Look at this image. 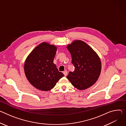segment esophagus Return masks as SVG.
I'll return each mask as SVG.
<instances>
[{
    "instance_id": "1",
    "label": "esophagus",
    "mask_w": 126,
    "mask_h": 126,
    "mask_svg": "<svg viewBox=\"0 0 126 126\" xmlns=\"http://www.w3.org/2000/svg\"><path fill=\"white\" fill-rule=\"evenodd\" d=\"M63 74H64V76H66L67 75V74H68V73H67V72L66 71H65L63 72Z\"/></svg>"
}]
</instances>
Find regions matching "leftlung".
<instances>
[{"instance_id":"obj_1","label":"left lung","mask_w":126,"mask_h":126,"mask_svg":"<svg viewBox=\"0 0 126 126\" xmlns=\"http://www.w3.org/2000/svg\"><path fill=\"white\" fill-rule=\"evenodd\" d=\"M66 48L72 57L75 69L67 78L75 88L85 90L93 86L100 74L101 63L97 53L85 42L74 40Z\"/></svg>"}]
</instances>
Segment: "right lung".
<instances>
[{"label": "right lung", "instance_id": "1", "mask_svg": "<svg viewBox=\"0 0 126 126\" xmlns=\"http://www.w3.org/2000/svg\"><path fill=\"white\" fill-rule=\"evenodd\" d=\"M57 49L54 45L43 42L33 49L26 59V76L30 83L39 90H50L64 76L53 63Z\"/></svg>", "mask_w": 126, "mask_h": 126}]
</instances>
